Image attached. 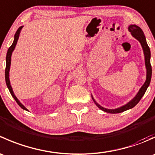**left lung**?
Returning a JSON list of instances; mask_svg holds the SVG:
<instances>
[{
	"label": "left lung",
	"mask_w": 155,
	"mask_h": 155,
	"mask_svg": "<svg viewBox=\"0 0 155 155\" xmlns=\"http://www.w3.org/2000/svg\"><path fill=\"white\" fill-rule=\"evenodd\" d=\"M128 31L130 32L131 35H132L134 38L137 39V40L140 42V43L141 44L142 48H143V54H144L145 58V69H146V79H145V82L143 85V86L140 87L139 91L137 92V94H136V96L134 97L132 100H130L129 102L127 103L124 105L121 106V107L118 108H116V109H107V108H104V107H102V106L100 105L98 103H97V101H95L94 98L93 97V96H92L91 94L92 100H93L94 104L97 105V107L99 108V109H101V110L104 111V112H108V113H120V112H124V111L134 108L139 102H140L141 98L143 97V95L145 94L147 88L149 86L150 82H151V61H150V59H151V51H150V48L148 47V44H147L146 38H145V37L144 33H143V30L140 28L139 26L136 25H130L128 26Z\"/></svg>",
	"instance_id": "obj_1"
}]
</instances>
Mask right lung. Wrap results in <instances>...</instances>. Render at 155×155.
<instances>
[{"mask_svg": "<svg viewBox=\"0 0 155 155\" xmlns=\"http://www.w3.org/2000/svg\"><path fill=\"white\" fill-rule=\"evenodd\" d=\"M23 26H21V27L18 28V29L17 30L16 33L15 34V36H14V40H13V43L11 45V46L10 48H8V51H7V56H6V70H5V80H6V84H7V86L8 87L9 91H10L11 95H12V97L15 99V101H16L17 104H18L20 107L21 109H23L24 110L26 111H28V109H27L18 100V98L16 97V96L14 94L13 90H12V86L10 85V65H11V56H12V51H14L15 49V46H16V43L18 42V37H19L20 35V33H21V29H22Z\"/></svg>", "mask_w": 155, "mask_h": 155, "instance_id": "add662e5", "label": "right lung"}]
</instances>
